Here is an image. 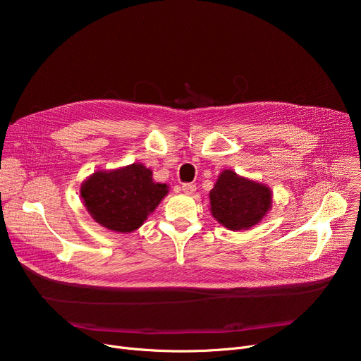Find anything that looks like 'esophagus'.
I'll list each match as a JSON object with an SVG mask.
<instances>
[{
	"mask_svg": "<svg viewBox=\"0 0 361 361\" xmlns=\"http://www.w3.org/2000/svg\"><path fill=\"white\" fill-rule=\"evenodd\" d=\"M183 192L185 193V195H193L195 192H196V184H183Z\"/></svg>",
	"mask_w": 361,
	"mask_h": 361,
	"instance_id": "esophagus-1",
	"label": "esophagus"
}]
</instances>
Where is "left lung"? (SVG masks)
Wrapping results in <instances>:
<instances>
[{"mask_svg":"<svg viewBox=\"0 0 361 361\" xmlns=\"http://www.w3.org/2000/svg\"><path fill=\"white\" fill-rule=\"evenodd\" d=\"M211 214L231 231L250 230L272 207V192L267 184L224 169L209 192Z\"/></svg>","mask_w":361,"mask_h":361,"instance_id":"1","label":"left lung"}]
</instances>
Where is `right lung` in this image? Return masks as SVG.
<instances>
[{
	"mask_svg": "<svg viewBox=\"0 0 361 361\" xmlns=\"http://www.w3.org/2000/svg\"><path fill=\"white\" fill-rule=\"evenodd\" d=\"M143 164L98 169L80 185L86 211L104 228L127 234L140 228L168 195V185L155 183Z\"/></svg>",
	"mask_w": 361,
	"mask_h": 361,
	"instance_id": "obj_1",
	"label": "right lung"
}]
</instances>
